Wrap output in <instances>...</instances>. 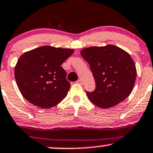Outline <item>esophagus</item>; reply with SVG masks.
I'll return each instance as SVG.
<instances>
[{"label": "esophagus", "instance_id": "esophagus-1", "mask_svg": "<svg viewBox=\"0 0 153 153\" xmlns=\"http://www.w3.org/2000/svg\"><path fill=\"white\" fill-rule=\"evenodd\" d=\"M76 83H77V84H82V81H81V79H79V80L76 81Z\"/></svg>", "mask_w": 153, "mask_h": 153}]
</instances>
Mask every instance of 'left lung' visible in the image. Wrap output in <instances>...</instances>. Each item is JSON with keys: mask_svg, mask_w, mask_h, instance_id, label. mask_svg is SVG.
Listing matches in <instances>:
<instances>
[{"mask_svg": "<svg viewBox=\"0 0 153 153\" xmlns=\"http://www.w3.org/2000/svg\"><path fill=\"white\" fill-rule=\"evenodd\" d=\"M90 65L96 89L86 94L89 100L101 108H109L122 102L131 93L136 69L131 57L117 46L89 47L81 51Z\"/></svg>", "mask_w": 153, "mask_h": 153, "instance_id": "1", "label": "left lung"}]
</instances>
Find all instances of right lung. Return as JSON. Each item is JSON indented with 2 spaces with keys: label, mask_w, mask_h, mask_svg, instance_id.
Segmentation results:
<instances>
[{
  "label": "right lung",
  "mask_w": 153,
  "mask_h": 153,
  "mask_svg": "<svg viewBox=\"0 0 153 153\" xmlns=\"http://www.w3.org/2000/svg\"><path fill=\"white\" fill-rule=\"evenodd\" d=\"M73 53V49L45 45L22 55L15 67V77L24 98L45 109L64 99L70 84L61 65Z\"/></svg>",
  "instance_id": "right-lung-1"
}]
</instances>
